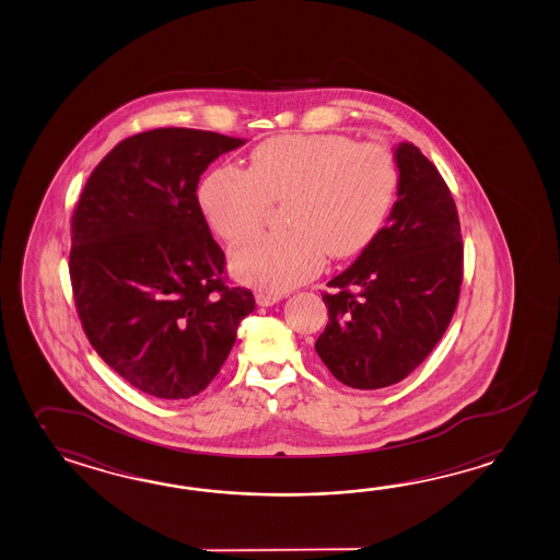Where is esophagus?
Returning <instances> with one entry per match:
<instances>
[{
    "label": "esophagus",
    "instance_id": "34e87169",
    "mask_svg": "<svg viewBox=\"0 0 560 560\" xmlns=\"http://www.w3.org/2000/svg\"><path fill=\"white\" fill-rule=\"evenodd\" d=\"M277 301H281V295H275V293H257V305H261V307H271Z\"/></svg>",
    "mask_w": 560,
    "mask_h": 560
}]
</instances>
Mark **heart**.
<instances>
[{
	"instance_id": "b5f03b06",
	"label": "heart",
	"mask_w": 560,
	"mask_h": 560,
	"mask_svg": "<svg viewBox=\"0 0 560 560\" xmlns=\"http://www.w3.org/2000/svg\"><path fill=\"white\" fill-rule=\"evenodd\" d=\"M398 180L396 159L382 144L285 135L259 144L249 171L217 166L199 199L212 229L229 241L262 226L273 202L285 205V231L243 238L231 250L241 281L281 293L319 273L325 253L348 259L365 249L386 221Z\"/></svg>"
}]
</instances>
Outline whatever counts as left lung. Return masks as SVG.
Here are the masks:
<instances>
[{"mask_svg": "<svg viewBox=\"0 0 560 560\" xmlns=\"http://www.w3.org/2000/svg\"><path fill=\"white\" fill-rule=\"evenodd\" d=\"M389 223L324 291L329 322L315 351L341 384L380 389L408 377L442 339L460 298L464 245L446 180L399 144Z\"/></svg>", "mask_w": 560, "mask_h": 560, "instance_id": "1", "label": "left lung"}]
</instances>
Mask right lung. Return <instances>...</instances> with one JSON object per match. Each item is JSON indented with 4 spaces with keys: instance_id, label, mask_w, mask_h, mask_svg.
Segmentation results:
<instances>
[{
    "instance_id": "right-lung-1",
    "label": "right lung",
    "mask_w": 560,
    "mask_h": 560,
    "mask_svg": "<svg viewBox=\"0 0 560 560\" xmlns=\"http://www.w3.org/2000/svg\"><path fill=\"white\" fill-rule=\"evenodd\" d=\"M245 140L156 128L118 142L72 214L70 281L90 346L130 386L187 399L211 384L255 310L226 283L200 209V174Z\"/></svg>"
}]
</instances>
